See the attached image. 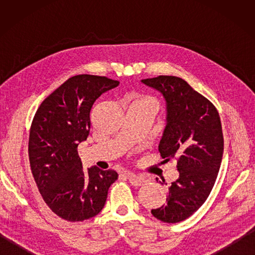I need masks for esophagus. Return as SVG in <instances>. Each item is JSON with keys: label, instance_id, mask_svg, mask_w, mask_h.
Returning <instances> with one entry per match:
<instances>
[{"label": "esophagus", "instance_id": "1", "mask_svg": "<svg viewBox=\"0 0 255 255\" xmlns=\"http://www.w3.org/2000/svg\"><path fill=\"white\" fill-rule=\"evenodd\" d=\"M129 182H130L133 186H141L147 182V178L141 175H136L133 173H126Z\"/></svg>", "mask_w": 255, "mask_h": 255}]
</instances>
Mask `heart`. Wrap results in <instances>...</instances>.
<instances>
[{"instance_id":"1","label":"heart","mask_w":255,"mask_h":255,"mask_svg":"<svg viewBox=\"0 0 255 255\" xmlns=\"http://www.w3.org/2000/svg\"><path fill=\"white\" fill-rule=\"evenodd\" d=\"M134 103H150V104H152V105L155 106L154 101L150 100V99H143V100H140V101H137V102H134Z\"/></svg>"}]
</instances>
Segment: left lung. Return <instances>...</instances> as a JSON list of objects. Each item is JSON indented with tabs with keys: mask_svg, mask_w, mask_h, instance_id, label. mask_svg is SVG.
<instances>
[{
	"mask_svg": "<svg viewBox=\"0 0 255 255\" xmlns=\"http://www.w3.org/2000/svg\"><path fill=\"white\" fill-rule=\"evenodd\" d=\"M142 82L166 101L167 124L159 151L165 161L176 159L180 172L166 203L151 213L162 223L176 224L192 216L215 185L224 153L223 127L217 108L185 80L159 75Z\"/></svg>",
	"mask_w": 255,
	"mask_h": 255,
	"instance_id": "8db88e82",
	"label": "left lung"
}]
</instances>
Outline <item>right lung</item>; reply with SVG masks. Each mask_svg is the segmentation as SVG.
<instances>
[{
    "mask_svg": "<svg viewBox=\"0 0 255 255\" xmlns=\"http://www.w3.org/2000/svg\"><path fill=\"white\" fill-rule=\"evenodd\" d=\"M118 84L100 75H74L41 103L32 118L28 140L32 176L48 207L64 220L75 223L96 216L118 177L114 170H84L78 154L79 143L90 133L94 102Z\"/></svg>",
    "mask_w": 255,
    "mask_h": 255,
    "instance_id": "add662e5",
    "label": "right lung"
}]
</instances>
